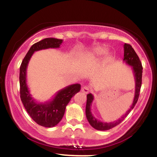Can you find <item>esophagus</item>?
I'll use <instances>...</instances> for the list:
<instances>
[{
	"instance_id": "34e87169",
	"label": "esophagus",
	"mask_w": 157,
	"mask_h": 157,
	"mask_svg": "<svg viewBox=\"0 0 157 157\" xmlns=\"http://www.w3.org/2000/svg\"><path fill=\"white\" fill-rule=\"evenodd\" d=\"M81 91H82L83 93H85V94L88 93L89 91H90L89 87H87V86H83L82 87V89H81Z\"/></svg>"
}]
</instances>
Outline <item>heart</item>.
Returning <instances> with one entry per match:
<instances>
[{"label":"heart","instance_id":"b5f03b06","mask_svg":"<svg viewBox=\"0 0 157 157\" xmlns=\"http://www.w3.org/2000/svg\"><path fill=\"white\" fill-rule=\"evenodd\" d=\"M108 49L103 47H96L93 48L91 51L87 52L85 57L87 59H96L103 57L107 53Z\"/></svg>","mask_w":157,"mask_h":157}]
</instances>
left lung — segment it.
Listing matches in <instances>:
<instances>
[{"label":"left lung","mask_w":157,"mask_h":157,"mask_svg":"<svg viewBox=\"0 0 157 157\" xmlns=\"http://www.w3.org/2000/svg\"><path fill=\"white\" fill-rule=\"evenodd\" d=\"M124 61L126 62L127 64L129 66L132 67V70L134 74L135 77V95L134 98H133V103L131 105V108H129L128 111L124 114V116L119 118L118 120L113 122L110 123H104L102 121H100L95 118V116L92 114L91 113V105L93 103L94 97L91 93H89L87 95V103H86V108H85V113H86V117L87 121L91 125L92 127L95 128L96 130L99 131H106L109 130V129L113 128L116 126L117 125L121 124L124 118L128 116L131 110L134 108V106L136 104L138 99L139 97L140 89L141 87V82H142V72H143V67H142L141 62L140 61L139 57H138L137 54L136 53L134 49L128 44H125L124 46Z\"/></svg>","instance_id":"left-lung-1"}]
</instances>
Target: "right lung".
<instances>
[{
	"mask_svg": "<svg viewBox=\"0 0 157 157\" xmlns=\"http://www.w3.org/2000/svg\"><path fill=\"white\" fill-rule=\"evenodd\" d=\"M62 39L46 38L31 46L23 59L20 67L19 83L20 97L25 109L36 124L41 126L51 128L55 126L63 118L71 98L80 92L81 85L73 84L58 91L50 101L37 103L31 97L26 84V70L31 57L35 52L49 48H59Z\"/></svg>",
	"mask_w": 157,
	"mask_h": 157,
	"instance_id": "right-lung-1",
	"label": "right lung"
}]
</instances>
